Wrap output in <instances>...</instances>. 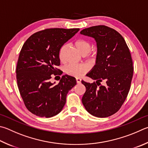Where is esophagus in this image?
Wrapping results in <instances>:
<instances>
[{
	"instance_id": "esophagus-1",
	"label": "esophagus",
	"mask_w": 148,
	"mask_h": 148,
	"mask_svg": "<svg viewBox=\"0 0 148 148\" xmlns=\"http://www.w3.org/2000/svg\"><path fill=\"white\" fill-rule=\"evenodd\" d=\"M81 81H82V79L79 78V77H77L76 78V82L77 83H81Z\"/></svg>"
}]
</instances>
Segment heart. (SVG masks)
<instances>
[{
    "label": "heart",
    "mask_w": 148,
    "mask_h": 148,
    "mask_svg": "<svg viewBox=\"0 0 148 148\" xmlns=\"http://www.w3.org/2000/svg\"><path fill=\"white\" fill-rule=\"evenodd\" d=\"M74 45L82 55L85 56L93 57L95 55V52H91V45L87 40L79 39L74 42ZM66 45H63L60 50V58L61 61L64 59V52L66 49ZM88 70V65L85 64H70L66 67L65 72L67 74L74 77H79L87 72Z\"/></svg>",
    "instance_id": "b5f03b06"
}]
</instances>
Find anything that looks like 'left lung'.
Returning a JSON list of instances; mask_svg holds the SVG:
<instances>
[{"mask_svg":"<svg viewBox=\"0 0 148 148\" xmlns=\"http://www.w3.org/2000/svg\"><path fill=\"white\" fill-rule=\"evenodd\" d=\"M80 34L93 37L97 45L96 65L86 75L96 82L82 81L86 87L82 103L93 116L108 117L120 109L130 89L133 67L130 49L123 37L108 26H92ZM103 81L105 86L101 85Z\"/></svg>","mask_w":148,"mask_h":148,"instance_id":"8db88e82","label":"left lung"}]
</instances>
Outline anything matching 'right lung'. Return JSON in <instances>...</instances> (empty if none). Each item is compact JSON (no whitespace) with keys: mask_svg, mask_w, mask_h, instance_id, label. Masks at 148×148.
<instances>
[{"mask_svg":"<svg viewBox=\"0 0 148 148\" xmlns=\"http://www.w3.org/2000/svg\"><path fill=\"white\" fill-rule=\"evenodd\" d=\"M79 28H48L34 34L23 45L18 56L16 77L18 90L29 111L40 117L58 114L66 95L76 85V78L65 75L58 84L50 79L59 74L60 50Z\"/></svg>","mask_w":148,"mask_h":148,"instance_id":"right-lung-1","label":"right lung"}]
</instances>
